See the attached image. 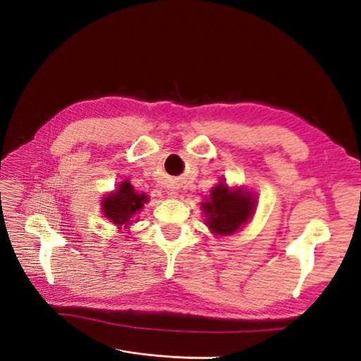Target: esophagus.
<instances>
[{
  "label": "esophagus",
  "instance_id": "1",
  "mask_svg": "<svg viewBox=\"0 0 361 361\" xmlns=\"http://www.w3.org/2000/svg\"><path fill=\"white\" fill-rule=\"evenodd\" d=\"M169 197L170 199H176L178 197V192H176V190H169Z\"/></svg>",
  "mask_w": 361,
  "mask_h": 361
}]
</instances>
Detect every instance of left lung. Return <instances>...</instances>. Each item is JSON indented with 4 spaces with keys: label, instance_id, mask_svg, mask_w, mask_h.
Masks as SVG:
<instances>
[{
    "label": "left lung",
    "instance_id": "1",
    "mask_svg": "<svg viewBox=\"0 0 361 361\" xmlns=\"http://www.w3.org/2000/svg\"><path fill=\"white\" fill-rule=\"evenodd\" d=\"M206 226L216 236L236 233L253 216L256 199L248 191L228 188L226 183H218L211 191V200L202 203Z\"/></svg>",
    "mask_w": 361,
    "mask_h": 361
}]
</instances>
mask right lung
<instances>
[{"instance_id": "1", "label": "right lung", "mask_w": 361, "mask_h": 361, "mask_svg": "<svg viewBox=\"0 0 361 361\" xmlns=\"http://www.w3.org/2000/svg\"><path fill=\"white\" fill-rule=\"evenodd\" d=\"M147 200L149 195L140 194L129 180H123L114 192L102 200V212L117 228H126L138 220L135 215L143 209Z\"/></svg>"}]
</instances>
